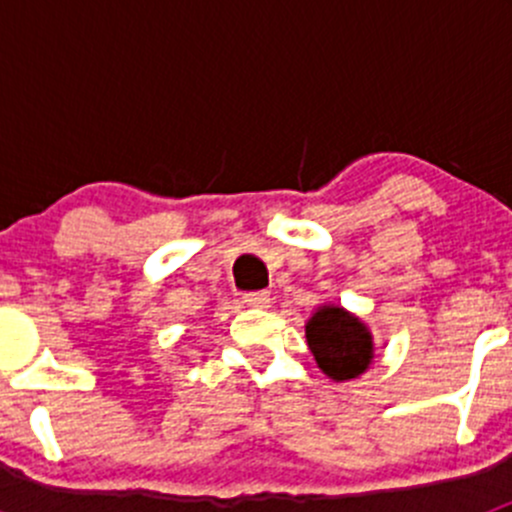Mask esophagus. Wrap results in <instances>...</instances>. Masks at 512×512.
<instances>
[{
  "label": "esophagus",
  "mask_w": 512,
  "mask_h": 512,
  "mask_svg": "<svg viewBox=\"0 0 512 512\" xmlns=\"http://www.w3.org/2000/svg\"><path fill=\"white\" fill-rule=\"evenodd\" d=\"M242 299H245L247 307H257V309L270 307V292H250V294H245Z\"/></svg>",
  "instance_id": "1"
}]
</instances>
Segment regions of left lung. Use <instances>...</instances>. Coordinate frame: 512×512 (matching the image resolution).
Returning a JSON list of instances; mask_svg holds the SVG:
<instances>
[{
  "label": "left lung",
  "instance_id": "obj_1",
  "mask_svg": "<svg viewBox=\"0 0 512 512\" xmlns=\"http://www.w3.org/2000/svg\"><path fill=\"white\" fill-rule=\"evenodd\" d=\"M304 337L319 369L332 381L359 379L374 361V337L356 314L322 304L304 324Z\"/></svg>",
  "mask_w": 512,
  "mask_h": 512
}]
</instances>
